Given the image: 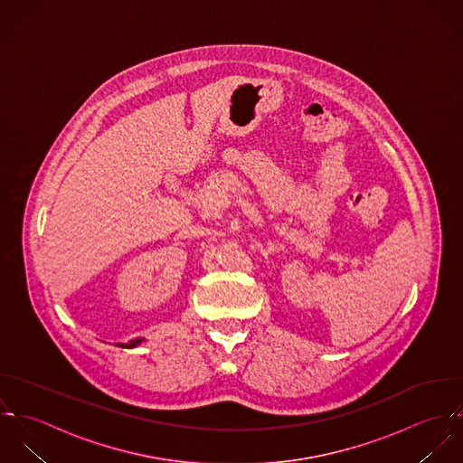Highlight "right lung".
<instances>
[{
    "mask_svg": "<svg viewBox=\"0 0 463 463\" xmlns=\"http://www.w3.org/2000/svg\"><path fill=\"white\" fill-rule=\"evenodd\" d=\"M143 340H145V338H136V340H132L130 344H116V345H119V347H125V349H132V347L139 345Z\"/></svg>",
    "mask_w": 463,
    "mask_h": 463,
    "instance_id": "obj_1",
    "label": "right lung"
}]
</instances>
